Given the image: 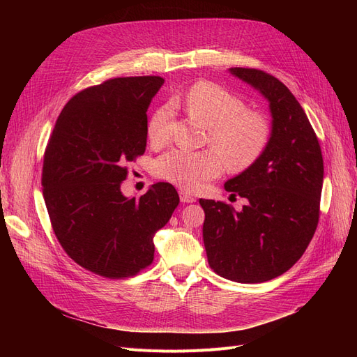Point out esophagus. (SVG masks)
<instances>
[{"label": "esophagus", "mask_w": 357, "mask_h": 357, "mask_svg": "<svg viewBox=\"0 0 357 357\" xmlns=\"http://www.w3.org/2000/svg\"><path fill=\"white\" fill-rule=\"evenodd\" d=\"M180 201L185 202V204H189V202H195L197 198L193 197V195H190V193H188L186 190H181L180 192Z\"/></svg>", "instance_id": "34e87169"}]
</instances>
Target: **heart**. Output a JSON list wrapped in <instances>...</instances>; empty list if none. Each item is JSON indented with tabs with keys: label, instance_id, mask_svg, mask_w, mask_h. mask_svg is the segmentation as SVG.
I'll use <instances>...</instances> for the list:
<instances>
[{
	"label": "heart",
	"instance_id": "b5f03b06",
	"mask_svg": "<svg viewBox=\"0 0 357 357\" xmlns=\"http://www.w3.org/2000/svg\"><path fill=\"white\" fill-rule=\"evenodd\" d=\"M183 104L188 112L208 126V143L218 149H171L155 162V174L174 185L193 190L204 181L218 177L223 160L231 169H241L264 153L271 137L266 117L245 105L238 96L210 82L190 86ZM172 110L165 104L155 110L147 123V137L155 146L165 144L169 138ZM224 159L222 160L221 158Z\"/></svg>",
	"mask_w": 357,
	"mask_h": 357
}]
</instances>
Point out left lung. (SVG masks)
Here are the masks:
<instances>
[{
    "label": "left lung",
    "instance_id": "8db88e82",
    "mask_svg": "<svg viewBox=\"0 0 357 357\" xmlns=\"http://www.w3.org/2000/svg\"><path fill=\"white\" fill-rule=\"evenodd\" d=\"M269 101L273 131L264 153L225 183L248 202L199 199L202 236L215 274L238 283H262L286 273L304 255L320 215L323 156L305 112L274 75L256 68H231Z\"/></svg>",
    "mask_w": 357,
    "mask_h": 357
}]
</instances>
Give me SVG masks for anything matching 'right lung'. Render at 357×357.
I'll return each instance as SVG.
<instances>
[{"instance_id": "add662e5", "label": "right lung", "mask_w": 357, "mask_h": 357, "mask_svg": "<svg viewBox=\"0 0 357 357\" xmlns=\"http://www.w3.org/2000/svg\"><path fill=\"white\" fill-rule=\"evenodd\" d=\"M159 75L89 86L63 107L45 150L41 186L52 229L73 261L104 278L137 275L153 262L156 231L180 202L174 186L122 195L128 167L144 155L147 109Z\"/></svg>"}]
</instances>
